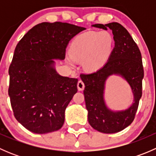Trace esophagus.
I'll return each instance as SVG.
<instances>
[{"mask_svg": "<svg viewBox=\"0 0 156 156\" xmlns=\"http://www.w3.org/2000/svg\"><path fill=\"white\" fill-rule=\"evenodd\" d=\"M78 90H83L84 89V84L81 80L78 81Z\"/></svg>", "mask_w": 156, "mask_h": 156, "instance_id": "esophagus-1", "label": "esophagus"}]
</instances>
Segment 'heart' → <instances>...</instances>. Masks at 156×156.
Listing matches in <instances>:
<instances>
[{
	"instance_id": "obj_1",
	"label": "heart",
	"mask_w": 156,
	"mask_h": 156,
	"mask_svg": "<svg viewBox=\"0 0 156 156\" xmlns=\"http://www.w3.org/2000/svg\"><path fill=\"white\" fill-rule=\"evenodd\" d=\"M113 38L106 31H89L80 34L72 42L66 62L73 66L75 61H82L86 70L93 72L101 68L112 53Z\"/></svg>"
}]
</instances>
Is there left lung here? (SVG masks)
Returning a JSON list of instances; mask_svg holds the SVG:
<instances>
[{
    "label": "left lung",
    "instance_id": "8db88e82",
    "mask_svg": "<svg viewBox=\"0 0 156 156\" xmlns=\"http://www.w3.org/2000/svg\"><path fill=\"white\" fill-rule=\"evenodd\" d=\"M92 26L112 31L115 47L106 63L96 72L81 74L84 83V95L88 122L95 130L105 133H115L126 128L133 122L142 97L144 76L140 49L125 27L118 23L95 24ZM121 75L128 81L134 94V103L122 111H112L106 106L103 94L105 81L110 75Z\"/></svg>",
    "mask_w": 156,
    "mask_h": 156
}]
</instances>
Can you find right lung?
<instances>
[{
  "label": "right lung",
  "mask_w": 156,
  "mask_h": 156,
  "mask_svg": "<svg viewBox=\"0 0 156 156\" xmlns=\"http://www.w3.org/2000/svg\"><path fill=\"white\" fill-rule=\"evenodd\" d=\"M86 29L66 23L36 25L19 41L9 68L8 94L16 119L27 130H59L78 91L77 78L59 75L54 59H64L69 41Z\"/></svg>",
  "instance_id": "1"
}]
</instances>
